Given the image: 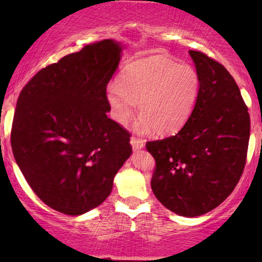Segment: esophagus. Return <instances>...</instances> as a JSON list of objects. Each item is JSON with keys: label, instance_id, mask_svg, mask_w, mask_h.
I'll return each instance as SVG.
<instances>
[{"label": "esophagus", "instance_id": "34e87169", "mask_svg": "<svg viewBox=\"0 0 262 262\" xmlns=\"http://www.w3.org/2000/svg\"><path fill=\"white\" fill-rule=\"evenodd\" d=\"M130 143H131V145H132V149H134V150H141V149L144 148V142H143L142 139L132 137Z\"/></svg>", "mask_w": 262, "mask_h": 262}]
</instances>
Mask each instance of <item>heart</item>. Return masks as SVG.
<instances>
[{"label": "heart", "instance_id": "b5f03b06", "mask_svg": "<svg viewBox=\"0 0 262 262\" xmlns=\"http://www.w3.org/2000/svg\"><path fill=\"white\" fill-rule=\"evenodd\" d=\"M200 92V77L194 68L179 64L157 55L135 60L124 70L120 80L107 89L111 116L125 125L141 111L134 128L146 134L155 128L170 135L181 128L191 116Z\"/></svg>", "mask_w": 262, "mask_h": 262}]
</instances>
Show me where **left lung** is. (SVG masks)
<instances>
[{"label": "left lung", "instance_id": "1", "mask_svg": "<svg viewBox=\"0 0 262 262\" xmlns=\"http://www.w3.org/2000/svg\"><path fill=\"white\" fill-rule=\"evenodd\" d=\"M200 77L191 116L171 137L146 143L156 161L154 194L171 212L196 217L234 191L248 150L250 119L229 71L199 51H189Z\"/></svg>", "mask_w": 262, "mask_h": 262}]
</instances>
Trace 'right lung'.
<instances>
[{"label":"right lung","mask_w":262,"mask_h":262,"mask_svg":"<svg viewBox=\"0 0 262 262\" xmlns=\"http://www.w3.org/2000/svg\"><path fill=\"white\" fill-rule=\"evenodd\" d=\"M123 49L113 39L84 46L34 75L17 99L14 159L58 212L80 216L105 202L132 154L130 134L107 118L106 88Z\"/></svg>","instance_id":"obj_1"}]
</instances>
